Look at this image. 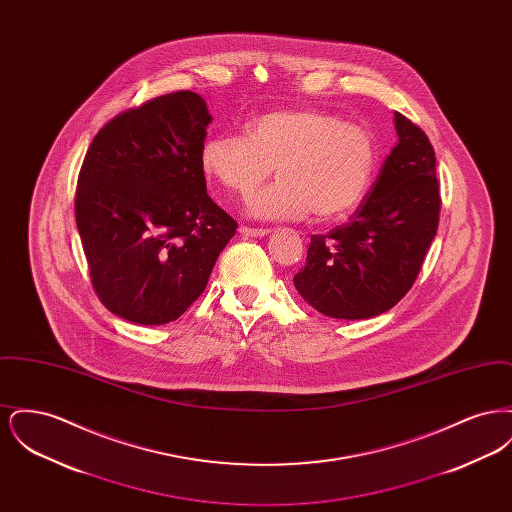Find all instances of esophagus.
Here are the masks:
<instances>
[{
  "label": "esophagus",
  "instance_id": "esophagus-1",
  "mask_svg": "<svg viewBox=\"0 0 512 512\" xmlns=\"http://www.w3.org/2000/svg\"><path fill=\"white\" fill-rule=\"evenodd\" d=\"M268 228H249V226H240V234L244 238H261V236H267Z\"/></svg>",
  "mask_w": 512,
  "mask_h": 512
}]
</instances>
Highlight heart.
Segmentation results:
<instances>
[{"label":"heart","instance_id":"1","mask_svg":"<svg viewBox=\"0 0 512 512\" xmlns=\"http://www.w3.org/2000/svg\"><path fill=\"white\" fill-rule=\"evenodd\" d=\"M376 165L368 128L309 107L259 115L247 138L215 136L201 151L203 172L236 195L251 194L276 167L280 178L247 203L257 219H341L363 201Z\"/></svg>","mask_w":512,"mask_h":512}]
</instances>
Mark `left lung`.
<instances>
[{"instance_id":"obj_1","label":"left lung","mask_w":512,"mask_h":512,"mask_svg":"<svg viewBox=\"0 0 512 512\" xmlns=\"http://www.w3.org/2000/svg\"><path fill=\"white\" fill-rule=\"evenodd\" d=\"M397 146L349 222L311 236L307 263L293 276L318 313L376 317L413 288L438 232L436 153L420 126L395 111Z\"/></svg>"}]
</instances>
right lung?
I'll return each mask as SVG.
<instances>
[{
  "instance_id": "add662e5",
  "label": "right lung",
  "mask_w": 512,
  "mask_h": 512,
  "mask_svg": "<svg viewBox=\"0 0 512 512\" xmlns=\"http://www.w3.org/2000/svg\"><path fill=\"white\" fill-rule=\"evenodd\" d=\"M201 96L147 99L107 122L78 172L74 217L99 301L136 324H167L203 293L238 222L207 195Z\"/></svg>"
}]
</instances>
